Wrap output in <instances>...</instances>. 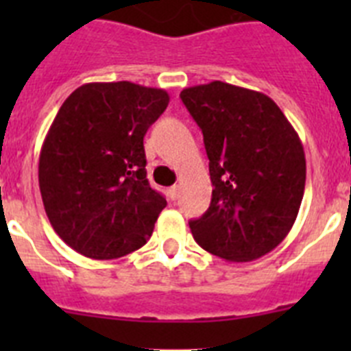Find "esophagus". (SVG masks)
<instances>
[{
    "label": "esophagus",
    "instance_id": "esophagus-1",
    "mask_svg": "<svg viewBox=\"0 0 351 351\" xmlns=\"http://www.w3.org/2000/svg\"><path fill=\"white\" fill-rule=\"evenodd\" d=\"M169 197H170V200H178L179 186H172V188H169Z\"/></svg>",
    "mask_w": 351,
    "mask_h": 351
}]
</instances>
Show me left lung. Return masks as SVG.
I'll return each mask as SVG.
<instances>
[{
	"mask_svg": "<svg viewBox=\"0 0 351 351\" xmlns=\"http://www.w3.org/2000/svg\"><path fill=\"white\" fill-rule=\"evenodd\" d=\"M200 126L213 182L210 206L190 228L198 246L251 262L283 243L306 186V156L281 108L263 93L214 80L181 91Z\"/></svg>",
	"mask_w": 351,
	"mask_h": 351,
	"instance_id": "1",
	"label": "left lung"
}]
</instances>
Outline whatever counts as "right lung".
Returning <instances> with one entry per match:
<instances>
[{
    "label": "right lung",
    "instance_id": "right-lung-1",
    "mask_svg": "<svg viewBox=\"0 0 351 351\" xmlns=\"http://www.w3.org/2000/svg\"><path fill=\"white\" fill-rule=\"evenodd\" d=\"M169 100L165 89L128 80L89 82L56 114L40 151V193L56 234L80 255L119 258L153 234L167 200L145 178L144 135Z\"/></svg>",
    "mask_w": 351,
    "mask_h": 351
}]
</instances>
